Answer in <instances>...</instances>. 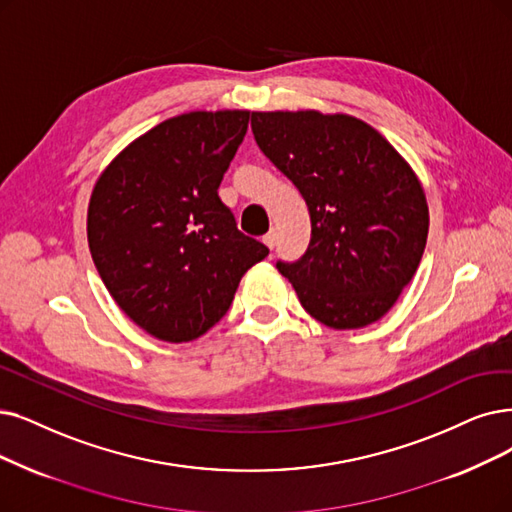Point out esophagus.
Segmentation results:
<instances>
[{
    "mask_svg": "<svg viewBox=\"0 0 512 512\" xmlns=\"http://www.w3.org/2000/svg\"><path fill=\"white\" fill-rule=\"evenodd\" d=\"M275 239H277L275 231H269L267 235H264V237H262V243H264V245H267V248H269V250H273V248H275Z\"/></svg>",
    "mask_w": 512,
    "mask_h": 512,
    "instance_id": "1",
    "label": "esophagus"
}]
</instances>
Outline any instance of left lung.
Here are the masks:
<instances>
[{
	"label": "left lung",
	"instance_id": "obj_1",
	"mask_svg": "<svg viewBox=\"0 0 512 512\" xmlns=\"http://www.w3.org/2000/svg\"><path fill=\"white\" fill-rule=\"evenodd\" d=\"M252 132L309 206V250L277 262L304 311L332 330L382 319L426 248L428 203L414 168L346 113L254 111Z\"/></svg>",
	"mask_w": 512,
	"mask_h": 512
}]
</instances>
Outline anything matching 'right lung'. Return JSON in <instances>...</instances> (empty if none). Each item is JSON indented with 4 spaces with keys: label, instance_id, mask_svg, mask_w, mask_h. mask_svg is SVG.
Here are the masks:
<instances>
[{
    "label": "right lung",
    "instance_id": "add662e5",
    "mask_svg": "<svg viewBox=\"0 0 512 512\" xmlns=\"http://www.w3.org/2000/svg\"><path fill=\"white\" fill-rule=\"evenodd\" d=\"M250 111H191L134 138L100 172L88 245L111 298L163 342H191L229 311L241 277L269 256L218 197Z\"/></svg>",
    "mask_w": 512,
    "mask_h": 512
}]
</instances>
